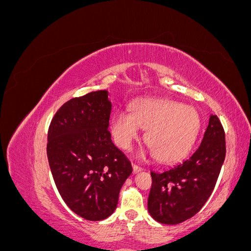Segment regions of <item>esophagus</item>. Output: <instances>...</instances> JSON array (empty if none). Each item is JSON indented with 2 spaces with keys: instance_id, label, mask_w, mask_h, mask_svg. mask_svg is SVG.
<instances>
[{
  "instance_id": "1",
  "label": "esophagus",
  "mask_w": 251,
  "mask_h": 251,
  "mask_svg": "<svg viewBox=\"0 0 251 251\" xmlns=\"http://www.w3.org/2000/svg\"><path fill=\"white\" fill-rule=\"evenodd\" d=\"M141 171H142V169L140 168V166L136 165V164H133V173H134V174H137V173H139V172H141Z\"/></svg>"
}]
</instances>
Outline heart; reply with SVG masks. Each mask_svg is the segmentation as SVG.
I'll use <instances>...</instances> for the list:
<instances>
[{
    "instance_id": "heart-1",
    "label": "heart",
    "mask_w": 251,
    "mask_h": 251,
    "mask_svg": "<svg viewBox=\"0 0 251 251\" xmlns=\"http://www.w3.org/2000/svg\"><path fill=\"white\" fill-rule=\"evenodd\" d=\"M148 130L146 142L162 163H176L185 158L198 137L201 118L198 111L182 102L141 100L132 104V113L120 110L111 119V131L117 146L130 149Z\"/></svg>"
}]
</instances>
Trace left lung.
Here are the masks:
<instances>
[{
    "mask_svg": "<svg viewBox=\"0 0 251 251\" xmlns=\"http://www.w3.org/2000/svg\"><path fill=\"white\" fill-rule=\"evenodd\" d=\"M225 155L221 121L210 115L200 147L191 158L162 173L151 172L148 209L151 218L175 225L194 217L214 191Z\"/></svg>",
    "mask_w": 251,
    "mask_h": 251,
    "instance_id": "left-lung-1",
    "label": "left lung"
}]
</instances>
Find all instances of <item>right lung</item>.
I'll return each instance as SVG.
<instances>
[{"instance_id": "add662e5", "label": "right lung", "mask_w": 251, "mask_h": 251, "mask_svg": "<svg viewBox=\"0 0 251 251\" xmlns=\"http://www.w3.org/2000/svg\"><path fill=\"white\" fill-rule=\"evenodd\" d=\"M108 95L102 90L72 98L56 112L48 131L47 156L58 193L73 212L89 221L113 214L133 171L111 139Z\"/></svg>"}]
</instances>
